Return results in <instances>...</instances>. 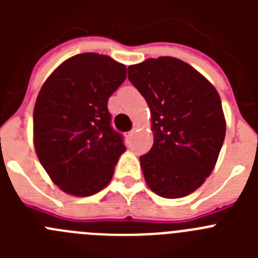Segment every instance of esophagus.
<instances>
[{
	"instance_id": "esophagus-1",
	"label": "esophagus",
	"mask_w": 258,
	"mask_h": 258,
	"mask_svg": "<svg viewBox=\"0 0 258 258\" xmlns=\"http://www.w3.org/2000/svg\"><path fill=\"white\" fill-rule=\"evenodd\" d=\"M134 134H136V129H133V131L129 132V133H127V137H129V138H132V137H133Z\"/></svg>"
}]
</instances>
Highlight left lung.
<instances>
[{"label": "left lung", "mask_w": 258, "mask_h": 258, "mask_svg": "<svg viewBox=\"0 0 258 258\" xmlns=\"http://www.w3.org/2000/svg\"><path fill=\"white\" fill-rule=\"evenodd\" d=\"M127 79L151 112L154 145L140 157L149 187L166 199L194 192L213 170L225 140L226 121L217 90L173 56L129 66Z\"/></svg>", "instance_id": "8db88e82"}]
</instances>
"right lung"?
I'll return each instance as SVG.
<instances>
[{"instance_id": "right-lung-1", "label": "right lung", "mask_w": 258, "mask_h": 258, "mask_svg": "<svg viewBox=\"0 0 258 258\" xmlns=\"http://www.w3.org/2000/svg\"><path fill=\"white\" fill-rule=\"evenodd\" d=\"M125 79L124 64L83 52L63 61L41 88L33 143L41 165L61 191L90 197L112 178L125 145L111 126L107 103Z\"/></svg>"}]
</instances>
